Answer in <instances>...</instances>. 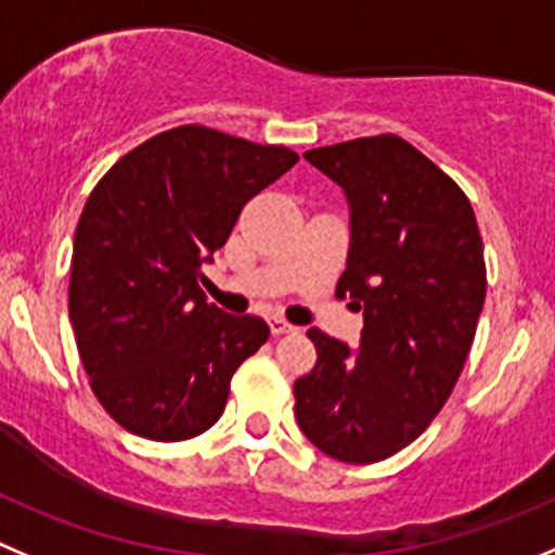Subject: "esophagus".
<instances>
[{
	"label": "esophagus",
	"mask_w": 555,
	"mask_h": 555,
	"mask_svg": "<svg viewBox=\"0 0 555 555\" xmlns=\"http://www.w3.org/2000/svg\"><path fill=\"white\" fill-rule=\"evenodd\" d=\"M269 330H272V335H288V332H297V326L288 324L286 319H281V315H274V319H269Z\"/></svg>",
	"instance_id": "esophagus-1"
}]
</instances>
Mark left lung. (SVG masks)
I'll use <instances>...</instances> for the list:
<instances>
[{"mask_svg": "<svg viewBox=\"0 0 555 555\" xmlns=\"http://www.w3.org/2000/svg\"><path fill=\"white\" fill-rule=\"evenodd\" d=\"M351 209L337 297L362 310L351 351L308 330L315 367L294 384V414L324 455L378 463L427 430L455 389L485 305L482 236L455 179L400 135L305 152Z\"/></svg>", "mask_w": 555, "mask_h": 555, "instance_id": "obj_1", "label": "left lung"}]
</instances>
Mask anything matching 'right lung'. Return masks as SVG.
<instances>
[{"label":"right lung","instance_id":"obj_1","mask_svg":"<svg viewBox=\"0 0 555 555\" xmlns=\"http://www.w3.org/2000/svg\"><path fill=\"white\" fill-rule=\"evenodd\" d=\"M297 160L286 146L182 125L94 184L73 242L70 324L94 398L125 430L184 441L220 420L231 376L269 326L209 305L202 267Z\"/></svg>","mask_w":555,"mask_h":555}]
</instances>
